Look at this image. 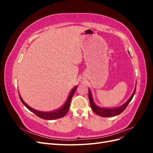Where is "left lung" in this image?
Segmentation results:
<instances>
[{
    "mask_svg": "<svg viewBox=\"0 0 153 153\" xmlns=\"http://www.w3.org/2000/svg\"><path fill=\"white\" fill-rule=\"evenodd\" d=\"M135 91H136V87H135V90H134V91H133V93L132 96L130 97V98H129L123 105L119 106V107H118V108H105L99 107V106H96L94 104L93 100H92V97L91 91L89 89V99L91 107L96 114L100 115V116H101V117H112V116H115V115H117L120 114H121L123 111L126 109L128 105L131 101L134 94H135Z\"/></svg>",
    "mask_w": 153,
    "mask_h": 153,
    "instance_id": "left-lung-1",
    "label": "left lung"
}]
</instances>
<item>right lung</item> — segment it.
<instances>
[{
	"label": "right lung",
	"instance_id": "obj_1",
	"mask_svg": "<svg viewBox=\"0 0 153 153\" xmlns=\"http://www.w3.org/2000/svg\"><path fill=\"white\" fill-rule=\"evenodd\" d=\"M76 88H77V86L74 87L73 89L71 90V91L70 92V93H69L68 98L66 100V102L64 103V105L62 106H61V108L56 110L52 111V112H41V111L35 110L34 108H32L30 106H29L28 105H27L24 102V100H23L22 98H21L20 94H19V97H20V99L22 102V103L24 104L29 110H30L31 112L35 114L38 117H39L41 119H46V120L57 119L63 117L64 115H65L68 113V110L69 109V106H70L71 100L72 99V97H73L74 93H75Z\"/></svg>",
	"mask_w": 153,
	"mask_h": 153
}]
</instances>
